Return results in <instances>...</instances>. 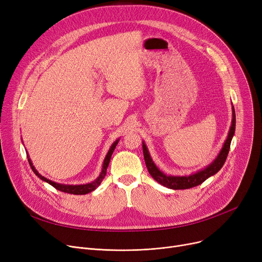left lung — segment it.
I'll list each match as a JSON object with an SVG mask.
<instances>
[{
    "label": "left lung",
    "instance_id": "8db88e82",
    "mask_svg": "<svg viewBox=\"0 0 262 262\" xmlns=\"http://www.w3.org/2000/svg\"><path fill=\"white\" fill-rule=\"evenodd\" d=\"M235 129H236V114H235V108L232 106V120H231V126L227 136V139L224 142V145L222 149L220 150L219 155L216 158L209 164V166L206 167L205 169L198 171L194 174H191L188 176H173V175H167L163 172H161L152 160V157H150L148 149L145 145L144 142H142V148H143V156L145 160V164L148 173L152 175L154 180L159 183L160 185L174 189V190H181V189H189V188H193L195 186L201 185L204 183L207 178L210 176L214 175L217 173L221 168L223 167V164L225 163V160L227 158L229 148H230V142L233 135H235Z\"/></svg>",
    "mask_w": 262,
    "mask_h": 262
}]
</instances>
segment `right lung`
I'll return each mask as SVG.
<instances>
[{"mask_svg": "<svg viewBox=\"0 0 262 262\" xmlns=\"http://www.w3.org/2000/svg\"><path fill=\"white\" fill-rule=\"evenodd\" d=\"M118 142H119V139L116 140V141L113 143V145L110 146V148H109V150H108V153H107V155H106V157H105V159H104L102 171H101L99 177L96 178L95 181H93L92 183L85 184V185H74V186H73V185H63V184H57V183H55V182H52V181L48 180V178H46L45 176L39 174V172H38V171L35 169V167L33 166V162H32L31 158H30L29 156H27V158H29V163H30V166H31L33 172L40 178L41 181H43V182L50 184V185L53 186L55 189H57V190H59V191H61V192H66V193L81 195V194L90 193L91 191L95 190L96 188H98V187L101 185L102 181L104 180V177H105V175H106V172H107V168H108V164H109L110 158H112V155H113V153H114V150H115V148H116Z\"/></svg>", "mask_w": 262, "mask_h": 262, "instance_id": "add662e5", "label": "right lung"}]
</instances>
